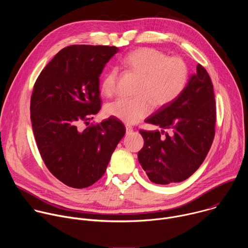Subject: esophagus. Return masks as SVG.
<instances>
[{"mask_svg": "<svg viewBox=\"0 0 248 248\" xmlns=\"http://www.w3.org/2000/svg\"><path fill=\"white\" fill-rule=\"evenodd\" d=\"M132 131H133V129H132L131 126L125 125V133H126V135H130L132 133Z\"/></svg>", "mask_w": 248, "mask_h": 248, "instance_id": "esophagus-1", "label": "esophagus"}]
</instances>
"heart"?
<instances>
[{"mask_svg":"<svg viewBox=\"0 0 248 248\" xmlns=\"http://www.w3.org/2000/svg\"><path fill=\"white\" fill-rule=\"evenodd\" d=\"M124 64L140 77L134 98H118L105 106V113L124 124H134L147 117L153 105L163 107L178 98L188 80V68L180 58L170 57L160 50L144 47L129 53ZM119 72L108 70L101 82L104 95L112 96L117 89Z\"/></svg>","mask_w":248,"mask_h":248,"instance_id":"obj_1","label":"heart"}]
</instances>
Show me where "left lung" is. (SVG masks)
Returning a JSON list of instances; mask_svg holds the SVG:
<instances>
[{"instance_id": "left-lung-1", "label": "left lung", "mask_w": 248, "mask_h": 248, "mask_svg": "<svg viewBox=\"0 0 248 248\" xmlns=\"http://www.w3.org/2000/svg\"><path fill=\"white\" fill-rule=\"evenodd\" d=\"M145 122L161 128L140 130L144 145L138 161L149 180L169 185L188 179L203 163L215 135V95L206 69L197 64L182 94Z\"/></svg>"}]
</instances>
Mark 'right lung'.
<instances>
[{
  "label": "right lung",
  "mask_w": 248,
  "mask_h": 248,
  "mask_svg": "<svg viewBox=\"0 0 248 248\" xmlns=\"http://www.w3.org/2000/svg\"><path fill=\"white\" fill-rule=\"evenodd\" d=\"M119 51L115 46H68L35 82L30 102L35 140L49 170L67 186L95 184L125 134L115 118L83 128L101 108L99 78Z\"/></svg>",
  "instance_id": "obj_1"
}]
</instances>
